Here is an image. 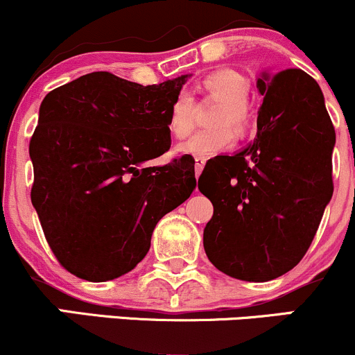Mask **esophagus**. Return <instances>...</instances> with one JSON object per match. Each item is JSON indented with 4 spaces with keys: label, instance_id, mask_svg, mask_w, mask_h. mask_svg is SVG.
Listing matches in <instances>:
<instances>
[{
    "label": "esophagus",
    "instance_id": "34e87169",
    "mask_svg": "<svg viewBox=\"0 0 355 355\" xmlns=\"http://www.w3.org/2000/svg\"><path fill=\"white\" fill-rule=\"evenodd\" d=\"M205 164H207V158H203V157L195 158V175H197V177H200V173H202V170H203V166H205Z\"/></svg>",
    "mask_w": 355,
    "mask_h": 355
}]
</instances>
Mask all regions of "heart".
Listing matches in <instances>:
<instances>
[{
  "label": "heart",
  "instance_id": "obj_1",
  "mask_svg": "<svg viewBox=\"0 0 355 355\" xmlns=\"http://www.w3.org/2000/svg\"><path fill=\"white\" fill-rule=\"evenodd\" d=\"M202 88L211 98L222 101L215 112L210 125L215 128L195 133L178 152L191 157H214L234 144L235 137L243 135L250 125V112L247 100L250 95V83L243 75L234 70H218L210 73L202 81ZM168 132L175 140H185L193 128V101L189 95L180 93L168 110Z\"/></svg>",
  "mask_w": 355,
  "mask_h": 355
}]
</instances>
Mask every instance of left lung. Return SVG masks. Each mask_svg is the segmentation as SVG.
I'll use <instances>...</instances> for the list:
<instances>
[{
    "instance_id": "1",
    "label": "left lung",
    "mask_w": 355,
    "mask_h": 355,
    "mask_svg": "<svg viewBox=\"0 0 355 355\" xmlns=\"http://www.w3.org/2000/svg\"><path fill=\"white\" fill-rule=\"evenodd\" d=\"M254 144L205 165L198 190L214 217L203 230L209 260L223 274L266 282L294 268L332 198L336 132L319 85L291 70L262 71Z\"/></svg>"
}]
</instances>
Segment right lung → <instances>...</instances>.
<instances>
[{
	"mask_svg": "<svg viewBox=\"0 0 355 355\" xmlns=\"http://www.w3.org/2000/svg\"><path fill=\"white\" fill-rule=\"evenodd\" d=\"M187 78L144 87L95 71L40 105L31 202L48 245L73 275L107 282L133 270L158 220L197 187L183 157L148 165L168 152V110Z\"/></svg>",
	"mask_w": 355,
	"mask_h": 355,
	"instance_id": "add662e5",
	"label": "right lung"
}]
</instances>
